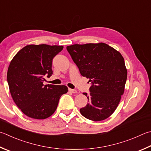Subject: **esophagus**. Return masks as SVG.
I'll return each instance as SVG.
<instances>
[{
    "label": "esophagus",
    "instance_id": "1",
    "mask_svg": "<svg viewBox=\"0 0 151 151\" xmlns=\"http://www.w3.org/2000/svg\"><path fill=\"white\" fill-rule=\"evenodd\" d=\"M68 90H69V92H70L71 93H73V94H75V93L77 92V90H75V89H71V88H68Z\"/></svg>",
    "mask_w": 151,
    "mask_h": 151
}]
</instances>
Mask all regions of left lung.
<instances>
[{
  "label": "left lung",
  "instance_id": "left-lung-1",
  "mask_svg": "<svg viewBox=\"0 0 151 151\" xmlns=\"http://www.w3.org/2000/svg\"><path fill=\"white\" fill-rule=\"evenodd\" d=\"M67 50L81 75L91 82L88 103L80 109L83 116L102 121L116 110L124 92L127 71L121 53L104 43L75 44Z\"/></svg>",
  "mask_w": 151,
  "mask_h": 151
}]
</instances>
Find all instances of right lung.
I'll return each instance as SVG.
<instances>
[{
  "instance_id": "1",
  "label": "right lung",
  "mask_w": 151,
  "mask_h": 151,
  "mask_svg": "<svg viewBox=\"0 0 151 151\" xmlns=\"http://www.w3.org/2000/svg\"><path fill=\"white\" fill-rule=\"evenodd\" d=\"M63 49L60 45H28L11 61L7 72L10 94L27 116L47 118L56 110L60 97L68 92L64 85L43 84L45 76L53 74V58Z\"/></svg>"
}]
</instances>
